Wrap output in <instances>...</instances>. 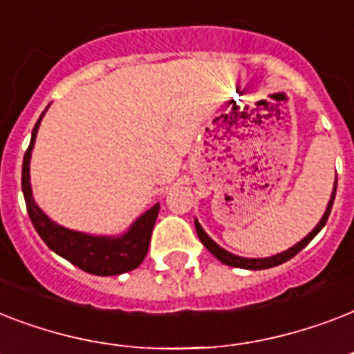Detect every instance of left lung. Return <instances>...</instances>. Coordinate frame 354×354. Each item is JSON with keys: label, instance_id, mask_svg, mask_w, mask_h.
<instances>
[{"label": "left lung", "instance_id": "8db88e82", "mask_svg": "<svg viewBox=\"0 0 354 354\" xmlns=\"http://www.w3.org/2000/svg\"><path fill=\"white\" fill-rule=\"evenodd\" d=\"M336 183H338V178L335 180V187H333V194H330V200L329 204H327V209H325L324 216H322V221L318 222V226L314 227L313 232L308 233L303 241H299L297 244H294L292 248H288L286 252H281L277 253V255H272V257H264V259H248V257H239V255H233V253L226 252L224 248H221L218 244H216L213 239H211L207 233L202 230V226L198 224V221H194V227H196V235H198V239L202 241V244H204L207 250H209L213 255H215L221 263L227 264V266H235V268H244V270H264V268H274V266H277V264H283L286 263V261H290L294 255H297V253L301 252L303 248L307 246L308 242L313 241L314 236L318 235L319 232H322V227L325 226V222H327V218H329L330 215V209H333V202H335V196H336Z\"/></svg>", "mask_w": 354, "mask_h": 354}]
</instances>
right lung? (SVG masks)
Wrapping results in <instances>:
<instances>
[{
  "instance_id": "add662e5",
  "label": "right lung",
  "mask_w": 354,
  "mask_h": 354,
  "mask_svg": "<svg viewBox=\"0 0 354 354\" xmlns=\"http://www.w3.org/2000/svg\"><path fill=\"white\" fill-rule=\"evenodd\" d=\"M46 112L47 108L44 110V113ZM44 113L32 128L29 149L25 150L24 167H21V191H24L25 205H27V213H29L32 226L41 236V241L46 242L53 252L58 253L60 257L68 259L69 263L79 266L88 274L119 275L136 270L143 263L145 255L149 252L150 235H152L156 218H158L160 204L152 205L149 211H145L143 215L128 227V232L119 236L88 235V233L73 232L68 227L58 226L57 222H53L36 205L35 198H32L29 174L30 152L35 147L36 133H38Z\"/></svg>"
}]
</instances>
